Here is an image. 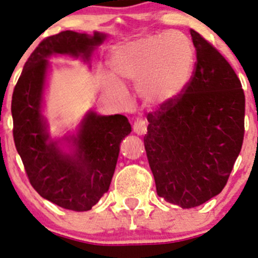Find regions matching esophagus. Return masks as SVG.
Returning <instances> with one entry per match:
<instances>
[{"mask_svg": "<svg viewBox=\"0 0 258 258\" xmlns=\"http://www.w3.org/2000/svg\"><path fill=\"white\" fill-rule=\"evenodd\" d=\"M133 129L137 133L138 135H144L146 133V121L144 119H138L134 121V125H133Z\"/></svg>", "mask_w": 258, "mask_h": 258, "instance_id": "esophagus-1", "label": "esophagus"}]
</instances>
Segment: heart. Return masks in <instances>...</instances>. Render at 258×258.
<instances>
[{"label": "heart", "instance_id": "heart-1", "mask_svg": "<svg viewBox=\"0 0 258 258\" xmlns=\"http://www.w3.org/2000/svg\"><path fill=\"white\" fill-rule=\"evenodd\" d=\"M192 43L183 34L166 33L143 37L114 51L112 67L120 78L139 82L149 102H166L180 94L192 74ZM114 91L121 86L109 80Z\"/></svg>", "mask_w": 258, "mask_h": 258}]
</instances>
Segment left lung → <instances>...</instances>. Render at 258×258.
I'll return each mask as SVG.
<instances>
[{
  "label": "left lung",
  "instance_id": "left-lung-1",
  "mask_svg": "<svg viewBox=\"0 0 258 258\" xmlns=\"http://www.w3.org/2000/svg\"><path fill=\"white\" fill-rule=\"evenodd\" d=\"M195 68L183 91L147 114L144 137L160 198L192 208L224 189L244 141L245 94L227 59L195 30Z\"/></svg>",
  "mask_w": 258,
  "mask_h": 258
}]
</instances>
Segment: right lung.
Listing matches in <instances>:
<instances>
[{"mask_svg": "<svg viewBox=\"0 0 258 258\" xmlns=\"http://www.w3.org/2000/svg\"><path fill=\"white\" fill-rule=\"evenodd\" d=\"M105 39V34L90 36L71 30L43 39L25 62L12 96L14 144L31 186L52 204L77 212L91 210L108 191L120 141L132 126L121 114L91 112L73 139L74 155L63 153L48 138L41 115L46 58L60 53L89 59Z\"/></svg>", "mask_w": 258, "mask_h": 258, "instance_id": "right-lung-1", "label": "right lung"}]
</instances>
